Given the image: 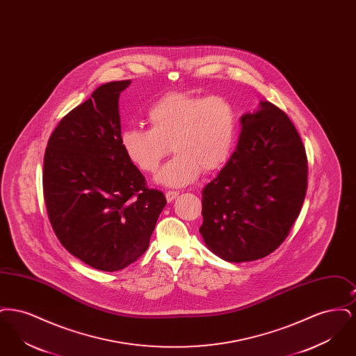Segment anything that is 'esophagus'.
<instances>
[{"instance_id": "obj_1", "label": "esophagus", "mask_w": 356, "mask_h": 356, "mask_svg": "<svg viewBox=\"0 0 356 356\" xmlns=\"http://www.w3.org/2000/svg\"><path fill=\"white\" fill-rule=\"evenodd\" d=\"M177 196H179V192H176V191H167L165 192V199H167L168 203H172Z\"/></svg>"}]
</instances>
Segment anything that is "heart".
Returning a JSON list of instances; mask_svg holds the SVG:
<instances>
[{
	"label": "heart",
	"mask_w": 356,
	"mask_h": 356,
	"mask_svg": "<svg viewBox=\"0 0 356 356\" xmlns=\"http://www.w3.org/2000/svg\"><path fill=\"white\" fill-rule=\"evenodd\" d=\"M147 118L149 129L124 128L120 145L135 167L153 173L170 152V144L176 154L156 176L163 186H188L200 172L219 170L231 154L236 113L222 97L170 92L153 102Z\"/></svg>",
	"instance_id": "b5f03b06"
}]
</instances>
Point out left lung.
I'll use <instances>...</instances> for the list:
<instances>
[{"mask_svg": "<svg viewBox=\"0 0 356 356\" xmlns=\"http://www.w3.org/2000/svg\"><path fill=\"white\" fill-rule=\"evenodd\" d=\"M236 149L203 189L205 245L231 263L273 252L298 219L307 192L305 145L287 115L268 102L241 116Z\"/></svg>", "mask_w": 356, "mask_h": 356, "instance_id": "1", "label": "left lung"}]
</instances>
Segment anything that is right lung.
<instances>
[{
	"mask_svg": "<svg viewBox=\"0 0 356 356\" xmlns=\"http://www.w3.org/2000/svg\"><path fill=\"white\" fill-rule=\"evenodd\" d=\"M131 80L99 86L53 131L44 156V199L51 228L85 264L113 272L149 245L167 200L120 145V93Z\"/></svg>",
	"mask_w": 356,
	"mask_h": 356,
	"instance_id": "obj_1",
	"label": "right lung"
}]
</instances>
